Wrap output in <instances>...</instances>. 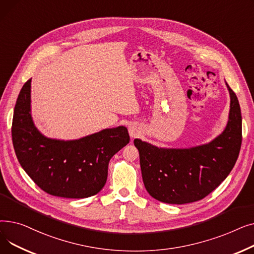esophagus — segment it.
<instances>
[{"mask_svg":"<svg viewBox=\"0 0 254 254\" xmlns=\"http://www.w3.org/2000/svg\"><path fill=\"white\" fill-rule=\"evenodd\" d=\"M128 132H129L130 137H136V136L139 135L140 130H139V127L137 126H130L129 128H128Z\"/></svg>","mask_w":254,"mask_h":254,"instance_id":"1","label":"esophagus"}]
</instances>
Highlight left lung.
Listing matches in <instances>:
<instances>
[{"mask_svg": "<svg viewBox=\"0 0 254 254\" xmlns=\"http://www.w3.org/2000/svg\"><path fill=\"white\" fill-rule=\"evenodd\" d=\"M228 86V125L214 140L190 148H162L135 139L146 190L159 202L182 205L199 201L233 170L242 143V116L236 93Z\"/></svg>", "mask_w": 254, "mask_h": 254, "instance_id": "left-lung-1", "label": "left lung"}]
</instances>
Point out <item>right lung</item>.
Wrapping results in <instances>:
<instances>
[{
  "mask_svg": "<svg viewBox=\"0 0 254 254\" xmlns=\"http://www.w3.org/2000/svg\"><path fill=\"white\" fill-rule=\"evenodd\" d=\"M31 81L19 92L12 122V141L20 166L51 195L84 198L97 194L107 181L111 157L129 142L127 128H105L77 140L47 138L33 122Z\"/></svg>",
  "mask_w": 254,
  "mask_h": 254,
  "instance_id": "add662e5",
  "label": "right lung"
}]
</instances>
